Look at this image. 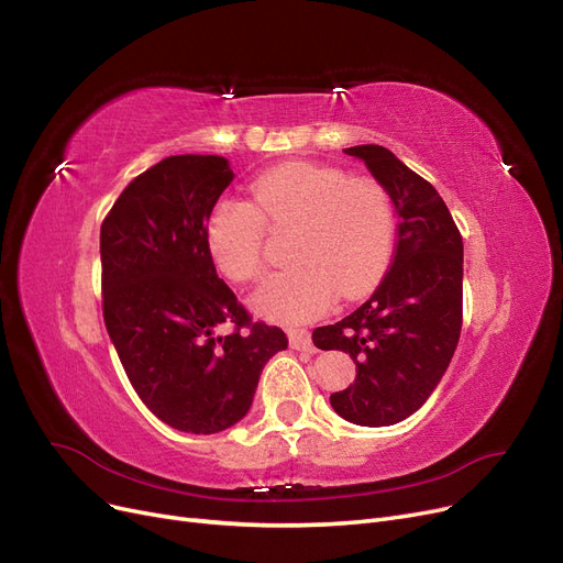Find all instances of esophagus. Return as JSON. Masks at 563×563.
Returning <instances> with one entry per match:
<instances>
[{"instance_id": "esophagus-1", "label": "esophagus", "mask_w": 563, "mask_h": 563, "mask_svg": "<svg viewBox=\"0 0 563 563\" xmlns=\"http://www.w3.org/2000/svg\"><path fill=\"white\" fill-rule=\"evenodd\" d=\"M287 340L291 350L299 352H312V340H310V331L306 329H287Z\"/></svg>"}]
</instances>
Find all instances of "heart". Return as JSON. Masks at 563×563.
Wrapping results in <instances>:
<instances>
[{
    "instance_id": "1",
    "label": "heart",
    "mask_w": 563,
    "mask_h": 563,
    "mask_svg": "<svg viewBox=\"0 0 563 563\" xmlns=\"http://www.w3.org/2000/svg\"><path fill=\"white\" fill-rule=\"evenodd\" d=\"M253 202L221 198L207 218L205 239L221 272L253 283L266 264V232L297 225L289 260L268 276L253 308L278 322L327 312L338 291L354 299L384 274L396 239L388 188L373 177H350L335 165L289 161L253 181Z\"/></svg>"
}]
</instances>
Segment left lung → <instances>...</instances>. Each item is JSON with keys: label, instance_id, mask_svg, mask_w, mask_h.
Returning a JSON list of instances; mask_svg holds the SVG:
<instances>
[{"label": "left lung", "instance_id": "left-lung-1", "mask_svg": "<svg viewBox=\"0 0 563 563\" xmlns=\"http://www.w3.org/2000/svg\"><path fill=\"white\" fill-rule=\"evenodd\" d=\"M345 154L368 165L396 205L398 243L375 295L345 320L312 331L314 347L340 350L356 379L331 396L356 426H394L417 411L446 373L462 329V234L430 181L379 144Z\"/></svg>", "mask_w": 563, "mask_h": 563}]
</instances>
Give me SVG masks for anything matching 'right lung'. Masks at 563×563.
<instances>
[{
    "label": "right lung",
    "mask_w": 563,
    "mask_h": 563,
    "mask_svg": "<svg viewBox=\"0 0 563 563\" xmlns=\"http://www.w3.org/2000/svg\"><path fill=\"white\" fill-rule=\"evenodd\" d=\"M232 179L223 156H167L101 225L103 320L119 361L154 417L192 434L246 417L264 363L287 347L216 274L205 228Z\"/></svg>",
    "instance_id": "add662e5"
}]
</instances>
